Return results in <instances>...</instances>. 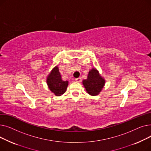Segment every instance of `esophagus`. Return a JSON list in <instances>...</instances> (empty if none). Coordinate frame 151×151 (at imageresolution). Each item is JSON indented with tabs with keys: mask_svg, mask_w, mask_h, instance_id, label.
<instances>
[{
	"mask_svg": "<svg viewBox=\"0 0 151 151\" xmlns=\"http://www.w3.org/2000/svg\"><path fill=\"white\" fill-rule=\"evenodd\" d=\"M75 81H76V82H78V83H80V82H81V81H82V79H81V78H76V79H75Z\"/></svg>",
	"mask_w": 151,
	"mask_h": 151,
	"instance_id": "obj_1",
	"label": "esophagus"
}]
</instances>
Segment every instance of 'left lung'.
<instances>
[{
  "label": "left lung",
  "instance_id": "obj_1",
  "mask_svg": "<svg viewBox=\"0 0 151 151\" xmlns=\"http://www.w3.org/2000/svg\"><path fill=\"white\" fill-rule=\"evenodd\" d=\"M83 84L87 92L91 96H96L104 88L105 80L96 68H92L89 71L88 78L83 81Z\"/></svg>",
  "mask_w": 151,
  "mask_h": 151
}]
</instances>
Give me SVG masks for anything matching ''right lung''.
I'll return each mask as SVG.
<instances>
[{
	"label": "right lung",
	"mask_w": 151,
	"mask_h": 151,
	"mask_svg": "<svg viewBox=\"0 0 151 151\" xmlns=\"http://www.w3.org/2000/svg\"><path fill=\"white\" fill-rule=\"evenodd\" d=\"M46 83L50 91L56 96H60L64 93L68 85V81H63L58 66L51 70L47 77Z\"/></svg>",
	"instance_id": "obj_1"
}]
</instances>
